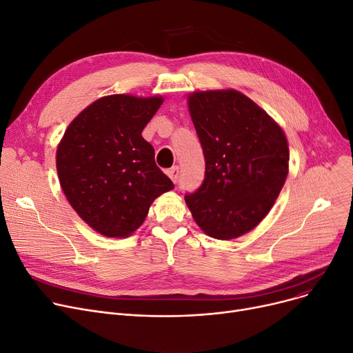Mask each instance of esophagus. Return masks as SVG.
<instances>
[{
  "instance_id": "34e87169",
  "label": "esophagus",
  "mask_w": 353,
  "mask_h": 353,
  "mask_svg": "<svg viewBox=\"0 0 353 353\" xmlns=\"http://www.w3.org/2000/svg\"><path fill=\"white\" fill-rule=\"evenodd\" d=\"M165 173H167V176L172 179L173 183H177V180H179V167L177 165H173L172 169H169Z\"/></svg>"
}]
</instances>
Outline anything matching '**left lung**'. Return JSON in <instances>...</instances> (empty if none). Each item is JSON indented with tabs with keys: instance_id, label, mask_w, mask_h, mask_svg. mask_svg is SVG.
<instances>
[{
	"instance_id": "1",
	"label": "left lung",
	"mask_w": 353,
	"mask_h": 353,
	"mask_svg": "<svg viewBox=\"0 0 353 353\" xmlns=\"http://www.w3.org/2000/svg\"><path fill=\"white\" fill-rule=\"evenodd\" d=\"M189 110L206 172L201 186L184 199L206 234L236 239L261 223L283 188L286 136L265 110L236 90L193 92Z\"/></svg>"
}]
</instances>
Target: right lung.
Instances as JSON below:
<instances>
[{"mask_svg":"<svg viewBox=\"0 0 353 353\" xmlns=\"http://www.w3.org/2000/svg\"><path fill=\"white\" fill-rule=\"evenodd\" d=\"M161 97H103L71 121L57 148L61 189L96 232L125 237L140 228L152 203L174 189L141 136Z\"/></svg>","mask_w":353,"mask_h":353,"instance_id":"right-lung-1","label":"right lung"}]
</instances>
